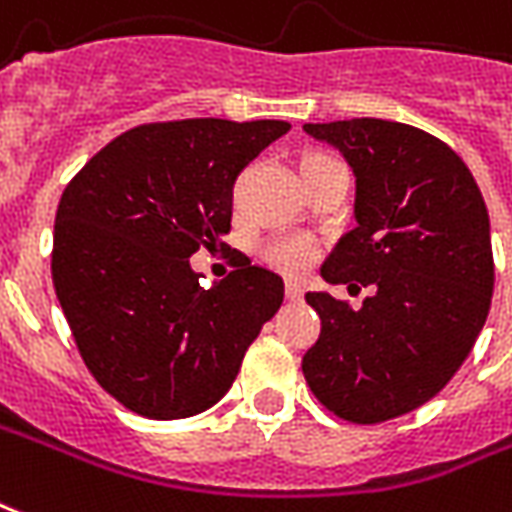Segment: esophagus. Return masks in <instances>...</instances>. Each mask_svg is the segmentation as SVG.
Instances as JSON below:
<instances>
[{
  "label": "esophagus",
  "instance_id": "34e87169",
  "mask_svg": "<svg viewBox=\"0 0 512 512\" xmlns=\"http://www.w3.org/2000/svg\"><path fill=\"white\" fill-rule=\"evenodd\" d=\"M285 295H287V301H301V298H304V287L290 279V282L285 285Z\"/></svg>",
  "mask_w": 512,
  "mask_h": 512
}]
</instances>
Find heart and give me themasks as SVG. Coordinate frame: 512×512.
I'll list each match as a JSON object with an SVG mask.
<instances>
[{
	"label": "heart",
	"mask_w": 512,
	"mask_h": 512,
	"mask_svg": "<svg viewBox=\"0 0 512 512\" xmlns=\"http://www.w3.org/2000/svg\"><path fill=\"white\" fill-rule=\"evenodd\" d=\"M317 157H328V154H306L304 160H317ZM314 255H317V249L304 236H276L263 246V260L279 268V271H285V274L304 271L314 260Z\"/></svg>",
	"instance_id": "b5f03b06"
}]
</instances>
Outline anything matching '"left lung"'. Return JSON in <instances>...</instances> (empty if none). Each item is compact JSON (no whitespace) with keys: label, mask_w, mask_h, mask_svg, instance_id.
Masks as SVG:
<instances>
[{"label":"left lung","mask_w":512,"mask_h":512,"mask_svg":"<svg viewBox=\"0 0 512 512\" xmlns=\"http://www.w3.org/2000/svg\"><path fill=\"white\" fill-rule=\"evenodd\" d=\"M304 130L333 143L355 173L358 225L333 246L323 279L372 287L361 309L306 293L323 323L301 361L306 385L347 423L399 418L448 385L486 323V203L456 151L418 127L350 119Z\"/></svg>","instance_id":"left-lung-1"}]
</instances>
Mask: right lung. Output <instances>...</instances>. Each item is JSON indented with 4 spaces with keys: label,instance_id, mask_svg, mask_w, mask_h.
I'll list each match as a JSON object with an SVG mask.
<instances>
[{
    "label": "right lung",
    "instance_id": "add662e5",
    "mask_svg": "<svg viewBox=\"0 0 512 512\" xmlns=\"http://www.w3.org/2000/svg\"><path fill=\"white\" fill-rule=\"evenodd\" d=\"M287 121L140 124L102 146L64 187L54 225L56 298L86 369L143 418L217 404L249 344L279 312L285 282L236 252L200 285L189 257L230 249L233 187Z\"/></svg>",
    "mask_w": 512,
    "mask_h": 512
}]
</instances>
